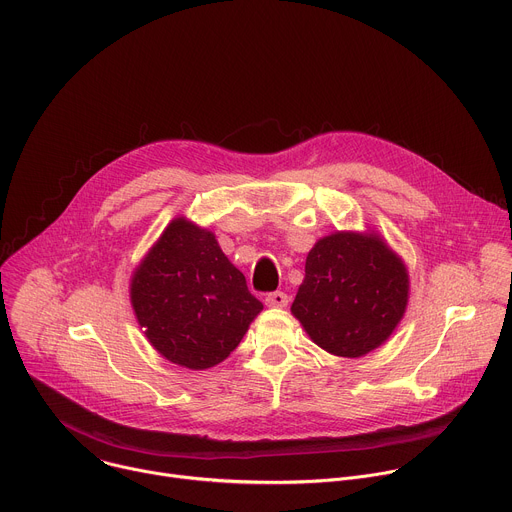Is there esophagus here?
I'll return each mask as SVG.
<instances>
[{"label":"esophagus","mask_w":512,"mask_h":512,"mask_svg":"<svg viewBox=\"0 0 512 512\" xmlns=\"http://www.w3.org/2000/svg\"><path fill=\"white\" fill-rule=\"evenodd\" d=\"M287 302H289V298H287L285 291H271V294L265 296V304L269 308H285Z\"/></svg>","instance_id":"1"}]
</instances>
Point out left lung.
<instances>
[{
  "label": "left lung",
  "mask_w": 512,
  "mask_h": 512,
  "mask_svg": "<svg viewBox=\"0 0 512 512\" xmlns=\"http://www.w3.org/2000/svg\"><path fill=\"white\" fill-rule=\"evenodd\" d=\"M407 291L403 261L377 235L336 233L308 253L291 312L318 346L356 358L391 336L403 318Z\"/></svg>",
  "instance_id": "obj_1"
}]
</instances>
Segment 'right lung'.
Listing matches in <instances>:
<instances>
[{"mask_svg":"<svg viewBox=\"0 0 512 512\" xmlns=\"http://www.w3.org/2000/svg\"><path fill=\"white\" fill-rule=\"evenodd\" d=\"M131 304L154 348L194 371L225 360L263 310L214 235L184 218L137 267Z\"/></svg>","mask_w":512,"mask_h":512,"instance_id":"obj_1","label":"right lung"}]
</instances>
